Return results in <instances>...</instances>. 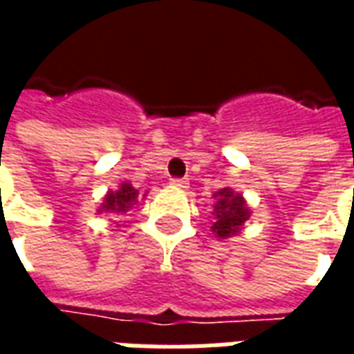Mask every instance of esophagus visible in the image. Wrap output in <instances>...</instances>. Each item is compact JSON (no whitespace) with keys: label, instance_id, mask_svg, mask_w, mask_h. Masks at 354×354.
Wrapping results in <instances>:
<instances>
[{"label":"esophagus","instance_id":"obj_1","mask_svg":"<svg viewBox=\"0 0 354 354\" xmlns=\"http://www.w3.org/2000/svg\"><path fill=\"white\" fill-rule=\"evenodd\" d=\"M170 184L174 185V187H178V189H185V187L189 185V182H187L185 178H172Z\"/></svg>","mask_w":354,"mask_h":354}]
</instances>
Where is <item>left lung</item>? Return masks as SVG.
Masks as SVG:
<instances>
[{
	"label": "left lung",
	"instance_id": "left-lung-1",
	"mask_svg": "<svg viewBox=\"0 0 354 354\" xmlns=\"http://www.w3.org/2000/svg\"><path fill=\"white\" fill-rule=\"evenodd\" d=\"M218 205L214 208L216 222L212 225V231L220 239H227L231 235H237L239 227L250 218V210L246 208L245 199L233 193L231 189H220L218 192Z\"/></svg>",
	"mask_w": 354,
	"mask_h": 354
}]
</instances>
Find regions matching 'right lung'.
<instances>
[{
  "instance_id": "1",
  "label": "right lung",
  "mask_w": 354,
  "mask_h": 354,
  "mask_svg": "<svg viewBox=\"0 0 354 354\" xmlns=\"http://www.w3.org/2000/svg\"><path fill=\"white\" fill-rule=\"evenodd\" d=\"M138 189H134L131 184H123L117 192L106 195V201L102 205V210L106 212H127L136 203Z\"/></svg>"
}]
</instances>
